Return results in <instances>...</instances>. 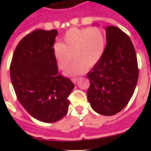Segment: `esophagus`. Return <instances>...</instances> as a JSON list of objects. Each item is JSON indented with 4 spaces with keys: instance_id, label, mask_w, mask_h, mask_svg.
<instances>
[{
    "instance_id": "1",
    "label": "esophagus",
    "mask_w": 151,
    "mask_h": 151,
    "mask_svg": "<svg viewBox=\"0 0 151 151\" xmlns=\"http://www.w3.org/2000/svg\"><path fill=\"white\" fill-rule=\"evenodd\" d=\"M78 79H79V78H72V79H71V81H72L73 83H77V81H78Z\"/></svg>"
}]
</instances>
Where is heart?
I'll use <instances>...</instances> for the list:
<instances>
[{
    "instance_id": "obj_1",
    "label": "heart",
    "mask_w": 151,
    "mask_h": 151,
    "mask_svg": "<svg viewBox=\"0 0 151 151\" xmlns=\"http://www.w3.org/2000/svg\"><path fill=\"white\" fill-rule=\"evenodd\" d=\"M105 48V37L98 28H72L65 34L63 43L55 44L53 53L61 70H66L73 56L75 58L66 72V75L74 76L85 73L88 66H94L103 56Z\"/></svg>"
}]
</instances>
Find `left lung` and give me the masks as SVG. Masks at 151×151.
<instances>
[{"instance_id":"obj_1","label":"left lung","mask_w":151,"mask_h":151,"mask_svg":"<svg viewBox=\"0 0 151 151\" xmlns=\"http://www.w3.org/2000/svg\"><path fill=\"white\" fill-rule=\"evenodd\" d=\"M106 29V45L101 59L87 74L88 100L99 114L112 116L123 110L139 78L137 58L131 39L118 27Z\"/></svg>"}]
</instances>
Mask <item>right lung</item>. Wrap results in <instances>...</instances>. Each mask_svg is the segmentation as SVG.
<instances>
[{
  "mask_svg": "<svg viewBox=\"0 0 151 151\" xmlns=\"http://www.w3.org/2000/svg\"><path fill=\"white\" fill-rule=\"evenodd\" d=\"M56 29H37L19 41L13 54L10 77L20 104L35 119L56 122L68 111L73 83L59 74L53 53Z\"/></svg>",
  "mask_w": 151,
  "mask_h": 151,
  "instance_id": "add662e5",
  "label": "right lung"
}]
</instances>
